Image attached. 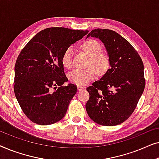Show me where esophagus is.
I'll return each instance as SVG.
<instances>
[{
    "label": "esophagus",
    "mask_w": 159,
    "mask_h": 159,
    "mask_svg": "<svg viewBox=\"0 0 159 159\" xmlns=\"http://www.w3.org/2000/svg\"><path fill=\"white\" fill-rule=\"evenodd\" d=\"M77 89H78V90H84V87H82V85H77Z\"/></svg>",
    "instance_id": "esophagus-1"
}]
</instances>
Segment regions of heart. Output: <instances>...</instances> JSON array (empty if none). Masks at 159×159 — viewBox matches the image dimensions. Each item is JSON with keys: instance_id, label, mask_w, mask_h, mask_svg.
Listing matches in <instances>:
<instances>
[{"instance_id": "b5f03b06", "label": "heart", "mask_w": 159, "mask_h": 159, "mask_svg": "<svg viewBox=\"0 0 159 159\" xmlns=\"http://www.w3.org/2000/svg\"><path fill=\"white\" fill-rule=\"evenodd\" d=\"M82 48L90 56L88 66L84 69H75L69 74V79L77 85H84L94 80L97 72L103 75L109 68L108 56L101 53V45L95 40H89L82 45ZM62 64L65 68L70 69L73 66V48L69 47L65 50L61 58Z\"/></svg>"}]
</instances>
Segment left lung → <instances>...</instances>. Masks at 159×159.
I'll return each mask as SVG.
<instances>
[{
	"mask_svg": "<svg viewBox=\"0 0 159 159\" xmlns=\"http://www.w3.org/2000/svg\"><path fill=\"white\" fill-rule=\"evenodd\" d=\"M105 45L110 69L89 86L85 108L95 123L115 126L127 120L135 109L144 91V66L140 56L120 34L108 29H95L88 34Z\"/></svg>",
	"mask_w": 159,
	"mask_h": 159,
	"instance_id": "8db88e82",
	"label": "left lung"
}]
</instances>
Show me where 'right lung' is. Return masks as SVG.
<instances>
[{
	"mask_svg": "<svg viewBox=\"0 0 159 159\" xmlns=\"http://www.w3.org/2000/svg\"><path fill=\"white\" fill-rule=\"evenodd\" d=\"M88 33V30L47 28L21 50L15 64L14 90L32 122L49 125L64 118L77 88L74 84L63 85L68 79L61 58L65 50Z\"/></svg>",
	"mask_w": 159,
	"mask_h": 159,
	"instance_id": "obj_1",
	"label": "right lung"
}]
</instances>
